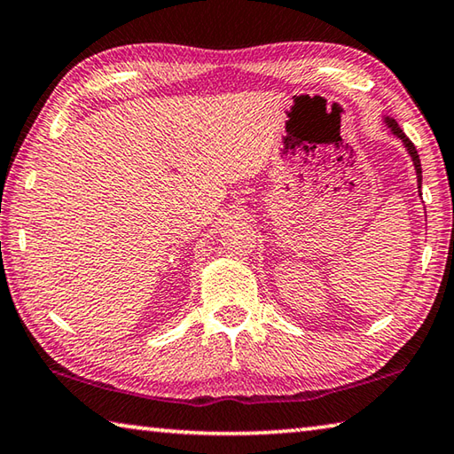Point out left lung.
Masks as SVG:
<instances>
[{
	"label": "left lung",
	"mask_w": 454,
	"mask_h": 454,
	"mask_svg": "<svg viewBox=\"0 0 454 454\" xmlns=\"http://www.w3.org/2000/svg\"><path fill=\"white\" fill-rule=\"evenodd\" d=\"M384 121H386L387 129H390V131H392L395 137H398V139H402V143H404V147H406V151H408V155L412 157V163H414V169H416V177H419V190H420V188H422V168H420V157H419V151H416L414 143L408 139L406 133L402 131L400 125L395 123V121H394L392 117H384ZM420 196H422V193H420Z\"/></svg>",
	"instance_id": "8db88e82"
}]
</instances>
